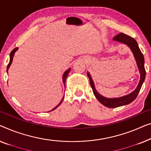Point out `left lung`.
Returning <instances> with one entry per match:
<instances>
[{"mask_svg": "<svg viewBox=\"0 0 151 151\" xmlns=\"http://www.w3.org/2000/svg\"><path fill=\"white\" fill-rule=\"evenodd\" d=\"M113 40L115 42H120L123 44H125L128 47L130 48V50L132 52L134 57L135 60L136 61L137 68L139 70V73L140 75V78L139 83L137 85V88H135L134 91L130 94L125 95V96L118 97V98H107L101 94H100L99 92H97L96 88H95L94 83L93 81V79L91 76L90 73H87V75L88 76L89 79H90V86L92 87L93 92L95 95L96 99H98L100 103L102 105H103L105 107H107L109 108H116L118 107H120V106L127 105L128 104L131 103L134 100L136 99L137 96V94L139 92L140 89L142 88V84L145 80L146 76V70L145 68H144V57L143 54L142 53L141 50L139 48L138 44H137V42L135 41L134 38L130 37V36L125 35V34L120 33L116 35L115 37L113 38Z\"/></svg>", "mask_w": 151, "mask_h": 151, "instance_id": "obj_1", "label": "left lung"}]
</instances>
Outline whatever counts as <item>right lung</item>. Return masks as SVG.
Masks as SVG:
<instances>
[{"label": "right lung", "mask_w": 151, "mask_h": 151, "mask_svg": "<svg viewBox=\"0 0 151 151\" xmlns=\"http://www.w3.org/2000/svg\"><path fill=\"white\" fill-rule=\"evenodd\" d=\"M18 48H14V50H12V51L11 52V53H10V60H9V64H8V65H7V73H8V70H9V67H10V65H11V64H12V61H13V58H14V54H15V52H16L17 50H18ZM70 68H68L67 70H65V72H64V73H63V76H62V81H63V85H64V87H65V80H66V78H67V76H68V75L69 74V73H70ZM63 99H64V96H63V98H62V99H61V101H60V103H59L58 105H57L56 107H55V108H53V109H52L51 111H53V110H55V109H56V108L57 107H59V105H61V103H62V101H63Z\"/></svg>", "instance_id": "obj_1"}]
</instances>
